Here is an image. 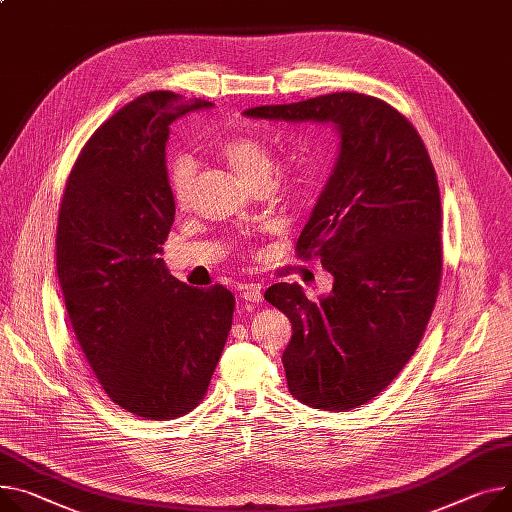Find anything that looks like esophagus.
<instances>
[{
	"mask_svg": "<svg viewBox=\"0 0 512 512\" xmlns=\"http://www.w3.org/2000/svg\"><path fill=\"white\" fill-rule=\"evenodd\" d=\"M240 297H242L244 301H252V303H258V301H262V291H260V287H258V285L250 283V285H244V287H240Z\"/></svg>",
	"mask_w": 512,
	"mask_h": 512,
	"instance_id": "esophagus-1",
	"label": "esophagus"
}]
</instances>
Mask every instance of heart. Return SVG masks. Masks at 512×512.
I'll return each instance as SVG.
<instances>
[{
    "label": "heart",
    "mask_w": 512,
    "mask_h": 512,
    "mask_svg": "<svg viewBox=\"0 0 512 512\" xmlns=\"http://www.w3.org/2000/svg\"><path fill=\"white\" fill-rule=\"evenodd\" d=\"M221 160L233 170L246 186H268L274 174V157L270 147L254 135H233L217 147ZM277 176L291 190H301L311 182V162L303 155H293L277 172ZM194 182V164L184 155H178L170 164V192L176 205H184Z\"/></svg>",
    "instance_id": "obj_1"
}]
</instances>
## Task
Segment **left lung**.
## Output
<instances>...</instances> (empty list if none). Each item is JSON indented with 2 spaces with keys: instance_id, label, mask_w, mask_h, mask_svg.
Returning <instances> with one entry per match:
<instances>
[{
  "instance_id": "obj_1",
  "label": "left lung",
  "mask_w": 512,
  "mask_h": 512,
  "mask_svg": "<svg viewBox=\"0 0 512 512\" xmlns=\"http://www.w3.org/2000/svg\"><path fill=\"white\" fill-rule=\"evenodd\" d=\"M248 119L322 123L338 155L297 240L322 258L332 291L313 303L277 283L264 299L293 324L283 352L289 391L344 412L373 400L418 348L441 283V194L412 123L383 100L336 92L244 110Z\"/></svg>"
}]
</instances>
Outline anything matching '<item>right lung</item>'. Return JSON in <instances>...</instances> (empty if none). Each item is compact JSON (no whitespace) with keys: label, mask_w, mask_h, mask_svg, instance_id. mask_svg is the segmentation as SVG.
<instances>
[{"label":"right lung","mask_w":512,"mask_h":512,"mask_svg":"<svg viewBox=\"0 0 512 512\" xmlns=\"http://www.w3.org/2000/svg\"><path fill=\"white\" fill-rule=\"evenodd\" d=\"M211 106L174 92L127 104L82 149L59 209L57 274L73 332L108 398L147 420L203 400L231 330V291L188 287L162 258L176 213L170 125Z\"/></svg>","instance_id":"right-lung-1"}]
</instances>
